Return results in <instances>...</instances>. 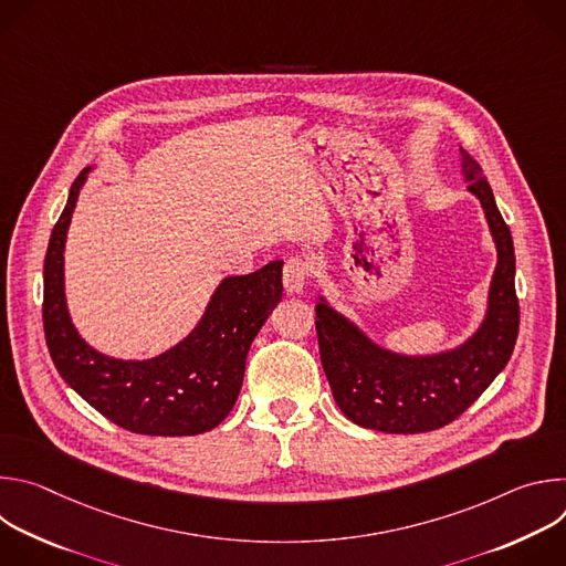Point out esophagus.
Wrapping results in <instances>:
<instances>
[{
  "mask_svg": "<svg viewBox=\"0 0 566 566\" xmlns=\"http://www.w3.org/2000/svg\"><path fill=\"white\" fill-rule=\"evenodd\" d=\"M306 280H308V264L302 258H291L284 264V275H282L284 293L286 295H300L306 286Z\"/></svg>",
  "mask_w": 566,
  "mask_h": 566,
  "instance_id": "1",
  "label": "esophagus"
}]
</instances>
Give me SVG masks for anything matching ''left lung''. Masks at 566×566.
Listing matches in <instances>:
<instances>
[{
	"mask_svg": "<svg viewBox=\"0 0 566 566\" xmlns=\"http://www.w3.org/2000/svg\"><path fill=\"white\" fill-rule=\"evenodd\" d=\"M461 175L481 203L497 251L486 311L457 347L434 354H400L371 340L325 295L315 306L322 369L343 415L367 430L419 434L452 423L506 367L517 332L513 237L476 160L461 149Z\"/></svg>",
	"mask_w": 566,
	"mask_h": 566,
	"instance_id": "obj_1",
	"label": "left lung"
}]
</instances>
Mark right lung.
Returning a JSON list of instances; mask_svg holds the SVG:
<instances>
[{
  "label": "right lung",
  "mask_w": 566,
  "mask_h": 566,
  "mask_svg": "<svg viewBox=\"0 0 566 566\" xmlns=\"http://www.w3.org/2000/svg\"><path fill=\"white\" fill-rule=\"evenodd\" d=\"M77 175L53 226L44 258V336L55 369L112 423L149 437H192L217 428L237 402L249 349L282 300V260L249 275H228L212 291L195 329L151 358H116L75 329L64 291V244L80 190Z\"/></svg>",
  "instance_id": "right-lung-1"
}]
</instances>
